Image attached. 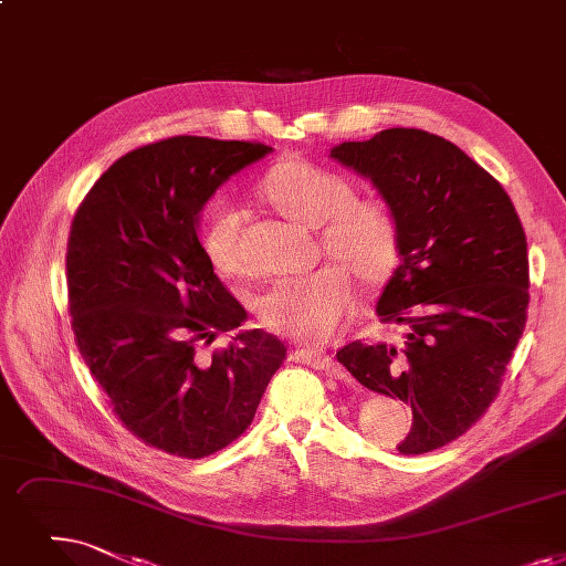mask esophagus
<instances>
[{
	"label": "esophagus",
	"mask_w": 566,
	"mask_h": 566,
	"mask_svg": "<svg viewBox=\"0 0 566 566\" xmlns=\"http://www.w3.org/2000/svg\"><path fill=\"white\" fill-rule=\"evenodd\" d=\"M291 358L301 360L305 365H312V367H316V370H333L335 373V367H337L333 356H328L324 352H316V349H305V347H293Z\"/></svg>",
	"instance_id": "esophagus-1"
}]
</instances>
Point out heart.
<instances>
[{"label": "heart", "instance_id": "heart-1", "mask_svg": "<svg viewBox=\"0 0 566 566\" xmlns=\"http://www.w3.org/2000/svg\"><path fill=\"white\" fill-rule=\"evenodd\" d=\"M265 199L303 227L322 229V248L337 265L310 275L284 277L256 301L261 324L296 342H326L354 310L352 275L363 286L384 284L400 256V229L390 208L375 199H356L349 180L303 159L280 161L261 182ZM242 212L217 199L201 219V248L224 275H240Z\"/></svg>", "mask_w": 566, "mask_h": 566}]
</instances>
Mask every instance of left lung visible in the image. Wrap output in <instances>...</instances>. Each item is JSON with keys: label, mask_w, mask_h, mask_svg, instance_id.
<instances>
[{"label": "left lung", "mask_w": 566, "mask_h": 566, "mask_svg": "<svg viewBox=\"0 0 566 566\" xmlns=\"http://www.w3.org/2000/svg\"><path fill=\"white\" fill-rule=\"evenodd\" d=\"M328 157L370 180L400 229V265L377 301L400 337L352 342L337 360L363 386L411 405L400 453L447 447L495 400L525 328L521 219L488 170L421 129H384Z\"/></svg>", "instance_id": "1"}]
</instances>
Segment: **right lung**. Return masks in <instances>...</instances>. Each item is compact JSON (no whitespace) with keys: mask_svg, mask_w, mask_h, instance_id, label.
Masks as SVG:
<instances>
[{"mask_svg":"<svg viewBox=\"0 0 566 566\" xmlns=\"http://www.w3.org/2000/svg\"><path fill=\"white\" fill-rule=\"evenodd\" d=\"M273 153L263 143L176 136L119 157L73 217V333L117 419L180 458L229 447L252 423L286 347L259 328L201 358L248 312L214 275L199 224L214 191Z\"/></svg>","mask_w":566,"mask_h":566,"instance_id":"obj_1","label":"right lung"}]
</instances>
